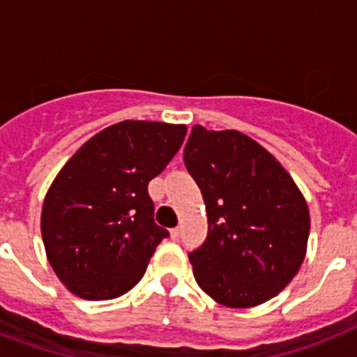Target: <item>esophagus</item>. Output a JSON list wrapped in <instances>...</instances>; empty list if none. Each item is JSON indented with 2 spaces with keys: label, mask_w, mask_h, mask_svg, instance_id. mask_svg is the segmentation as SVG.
<instances>
[{
  "label": "esophagus",
  "mask_w": 357,
  "mask_h": 357,
  "mask_svg": "<svg viewBox=\"0 0 357 357\" xmlns=\"http://www.w3.org/2000/svg\"><path fill=\"white\" fill-rule=\"evenodd\" d=\"M170 237H172L174 241H179V237H181V228H172V229H170Z\"/></svg>",
  "instance_id": "obj_1"
}]
</instances>
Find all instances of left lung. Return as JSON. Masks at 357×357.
<instances>
[{
    "label": "left lung",
    "instance_id": "1",
    "mask_svg": "<svg viewBox=\"0 0 357 357\" xmlns=\"http://www.w3.org/2000/svg\"><path fill=\"white\" fill-rule=\"evenodd\" d=\"M185 167L206 202L209 234L189 259L202 291L228 307L276 296L298 272L310 211L285 168L246 135L195 126Z\"/></svg>",
    "mask_w": 357,
    "mask_h": 357
}]
</instances>
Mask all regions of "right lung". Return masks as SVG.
Wrapping results in <instances>:
<instances>
[{"label": "right lung", "instance_id": "1", "mask_svg": "<svg viewBox=\"0 0 357 357\" xmlns=\"http://www.w3.org/2000/svg\"><path fill=\"white\" fill-rule=\"evenodd\" d=\"M187 128L123 120L86 140L57 174L42 207V241L59 280L85 300L133 289L168 229L153 220L148 183Z\"/></svg>", "mask_w": 357, "mask_h": 357}]
</instances>
